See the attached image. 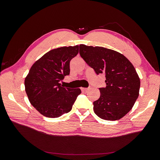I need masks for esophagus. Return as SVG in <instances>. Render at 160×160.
I'll list each match as a JSON object with an SVG mask.
<instances>
[{
	"instance_id": "esophagus-1",
	"label": "esophagus",
	"mask_w": 160,
	"mask_h": 160,
	"mask_svg": "<svg viewBox=\"0 0 160 160\" xmlns=\"http://www.w3.org/2000/svg\"><path fill=\"white\" fill-rule=\"evenodd\" d=\"M89 88H82L81 90L82 91H87Z\"/></svg>"
}]
</instances>
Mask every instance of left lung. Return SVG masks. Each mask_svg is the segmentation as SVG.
<instances>
[{
  "label": "left lung",
  "mask_w": 160,
  "mask_h": 160,
  "mask_svg": "<svg viewBox=\"0 0 160 160\" xmlns=\"http://www.w3.org/2000/svg\"><path fill=\"white\" fill-rule=\"evenodd\" d=\"M80 54L97 74L104 73L105 88L93 102L95 113L104 120L116 121L127 114L139 96L140 79L131 62L122 54L101 47L80 45Z\"/></svg>",
  "instance_id": "left-lung-1"
}]
</instances>
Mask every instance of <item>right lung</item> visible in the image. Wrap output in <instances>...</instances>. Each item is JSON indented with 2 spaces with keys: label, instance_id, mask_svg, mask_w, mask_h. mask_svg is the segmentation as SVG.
Returning <instances> with one entry per match:
<instances>
[{
  "label": "right lung",
  "instance_id": "add662e5",
  "mask_svg": "<svg viewBox=\"0 0 160 160\" xmlns=\"http://www.w3.org/2000/svg\"><path fill=\"white\" fill-rule=\"evenodd\" d=\"M78 51V45L52 49L32 66L24 80L25 91L41 114L56 118L71 110L81 90L65 88L60 82L69 75L70 62Z\"/></svg>",
  "mask_w": 160,
  "mask_h": 160
}]
</instances>
